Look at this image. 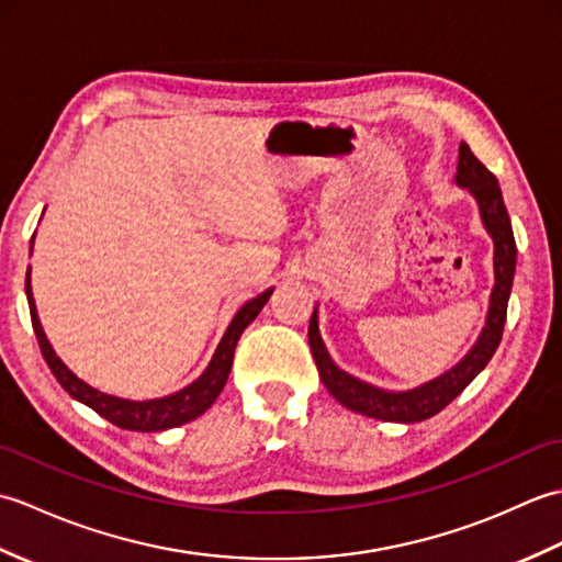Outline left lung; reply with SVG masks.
I'll return each instance as SVG.
<instances>
[{"mask_svg":"<svg viewBox=\"0 0 562 562\" xmlns=\"http://www.w3.org/2000/svg\"><path fill=\"white\" fill-rule=\"evenodd\" d=\"M459 188H465L471 198L479 205L481 222L485 232L493 238V270H495V284L491 292V304H487L485 326L481 330L479 340L473 348L465 352L461 360L439 374L432 381L408 389V391H389L379 389L374 384L357 379L345 372L330 355L321 338L318 330V308L314 306L312 321H308V345H312V355L318 367V376L324 386L345 408H350L360 415L374 417V420L386 423H420L427 417L437 415L441 408L459 396V393L479 376L485 364L491 362L499 340H503V328L507 318V302L512 292V280H515L517 268V244L515 234H512V222L503 200V190L497 186V178L485 169V166L475 159V154L469 145L459 147V166L457 176H453Z\"/></svg>","mask_w":562,"mask_h":562,"instance_id":"obj_1","label":"left lung"}]
</instances>
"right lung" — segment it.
Segmentation results:
<instances>
[{
    "instance_id": "add662e5",
    "label": "right lung",
    "mask_w": 562,
    "mask_h": 562,
    "mask_svg": "<svg viewBox=\"0 0 562 562\" xmlns=\"http://www.w3.org/2000/svg\"><path fill=\"white\" fill-rule=\"evenodd\" d=\"M31 250H33V241H31ZM270 294H272V288L238 308L229 328L224 330V336L217 345V350H214L207 369L193 381V384H188L181 391H176L171 396H164V398L130 401V398H117V396H111V393H103L99 389L89 386L87 381H81L63 360H59L41 326L38 312H35V300L31 290V268L26 272V296H29L33 330H35V338H38L45 362L53 369L55 379L63 384V389L71 398L89 405L91 411H97L109 423L123 429H133V432H161V429L186 425L190 420H195L198 415L205 413L210 405L217 401L232 372L236 342L241 338L246 326L254 324V318L260 314V308L268 304Z\"/></svg>"
}]
</instances>
